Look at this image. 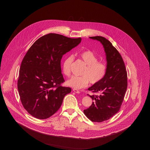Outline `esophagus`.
<instances>
[{
	"mask_svg": "<svg viewBox=\"0 0 150 150\" xmlns=\"http://www.w3.org/2000/svg\"><path fill=\"white\" fill-rule=\"evenodd\" d=\"M73 91H74L75 93H78V94H79V93H80V91H79V90H78L77 89H75V88H74V89H73Z\"/></svg>",
	"mask_w": 150,
	"mask_h": 150,
	"instance_id": "34e87169",
	"label": "esophagus"
}]
</instances>
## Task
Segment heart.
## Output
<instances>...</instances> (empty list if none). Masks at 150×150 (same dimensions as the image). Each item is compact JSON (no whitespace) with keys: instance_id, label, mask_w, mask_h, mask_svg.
I'll use <instances>...</instances> for the list:
<instances>
[{"instance_id":"obj_1","label":"heart","mask_w":150,"mask_h":150,"mask_svg":"<svg viewBox=\"0 0 150 150\" xmlns=\"http://www.w3.org/2000/svg\"><path fill=\"white\" fill-rule=\"evenodd\" d=\"M78 56L86 66L82 72V75L72 76L67 81V85L75 89H81L87 87L90 81L94 84L102 81L107 72L105 64L104 62L98 61L97 56L89 50L81 52ZM74 60V57L71 55L63 61L62 71L67 76L71 75V67Z\"/></svg>"}]
</instances>
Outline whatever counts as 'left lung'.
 Returning a JSON list of instances; mask_svg holds the SVG:
<instances>
[{"label":"left lung","mask_w":150,"mask_h":150,"mask_svg":"<svg viewBox=\"0 0 150 150\" xmlns=\"http://www.w3.org/2000/svg\"><path fill=\"white\" fill-rule=\"evenodd\" d=\"M90 38L100 41L103 46L107 72L102 81L88 89L99 93L100 95H89L94 101L83 113L92 122H102L113 117L120 110L127 86V72L120 54L110 41L101 36Z\"/></svg>","instance_id":"left-lung-1"}]
</instances>
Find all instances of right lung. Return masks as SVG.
<instances>
[{
  "instance_id": "right-lung-1",
  "label": "right lung",
  "mask_w": 150,
  "mask_h": 150,
  "mask_svg": "<svg viewBox=\"0 0 150 150\" xmlns=\"http://www.w3.org/2000/svg\"><path fill=\"white\" fill-rule=\"evenodd\" d=\"M81 38L50 33L36 40L25 55L19 69L18 90L24 109L33 117L45 119L60 108L71 92L65 82L60 62L63 54L77 46Z\"/></svg>"
}]
</instances>
